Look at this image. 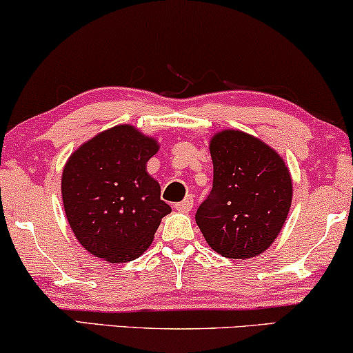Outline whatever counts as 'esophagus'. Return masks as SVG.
Returning a JSON list of instances; mask_svg holds the SVG:
<instances>
[{
	"instance_id": "1",
	"label": "esophagus",
	"mask_w": 353,
	"mask_h": 353,
	"mask_svg": "<svg viewBox=\"0 0 353 353\" xmlns=\"http://www.w3.org/2000/svg\"><path fill=\"white\" fill-rule=\"evenodd\" d=\"M192 204H194V199H192V196H186L181 202L175 204V209L180 210V212H190L192 209Z\"/></svg>"
}]
</instances>
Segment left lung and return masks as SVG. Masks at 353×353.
<instances>
[{
    "label": "left lung",
    "mask_w": 353,
    "mask_h": 353,
    "mask_svg": "<svg viewBox=\"0 0 353 353\" xmlns=\"http://www.w3.org/2000/svg\"><path fill=\"white\" fill-rule=\"evenodd\" d=\"M210 196L196 212L207 244L226 259H252L278 238L292 202L284 159L260 138L221 130L210 138Z\"/></svg>",
    "instance_id": "left-lung-1"
}]
</instances>
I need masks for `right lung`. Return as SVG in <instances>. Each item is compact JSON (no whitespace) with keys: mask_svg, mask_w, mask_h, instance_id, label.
I'll list each match as a JSON object with an SVG mask.
<instances>
[{"mask_svg":"<svg viewBox=\"0 0 353 353\" xmlns=\"http://www.w3.org/2000/svg\"><path fill=\"white\" fill-rule=\"evenodd\" d=\"M159 141L133 125H115L77 148L62 170L65 216L79 243L109 263L138 259L170 205L146 163Z\"/></svg>","mask_w":353,"mask_h":353,"instance_id":"obj_1","label":"right lung"}]
</instances>
